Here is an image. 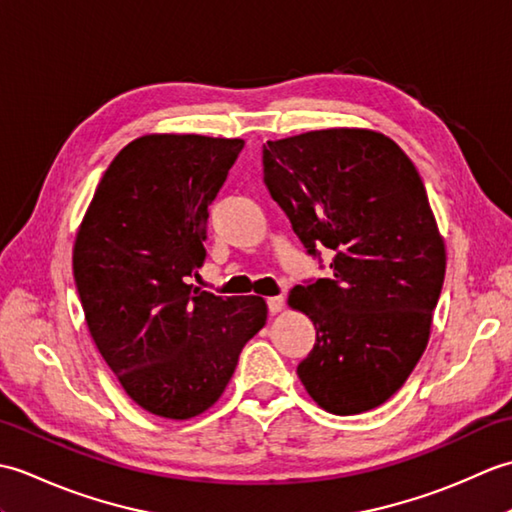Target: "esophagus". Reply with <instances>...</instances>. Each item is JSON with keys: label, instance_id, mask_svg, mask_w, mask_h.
Listing matches in <instances>:
<instances>
[{"label": "esophagus", "instance_id": "esophagus-1", "mask_svg": "<svg viewBox=\"0 0 512 512\" xmlns=\"http://www.w3.org/2000/svg\"><path fill=\"white\" fill-rule=\"evenodd\" d=\"M281 310H284V297H270L268 299V312L270 314H277V312H281Z\"/></svg>", "mask_w": 512, "mask_h": 512}]
</instances>
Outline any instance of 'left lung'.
I'll return each mask as SVG.
<instances>
[{
  "instance_id": "obj_1",
  "label": "left lung",
  "mask_w": 512,
  "mask_h": 512,
  "mask_svg": "<svg viewBox=\"0 0 512 512\" xmlns=\"http://www.w3.org/2000/svg\"><path fill=\"white\" fill-rule=\"evenodd\" d=\"M264 182L308 255H334L288 295L317 330L303 387L336 416L383 405L429 343L447 270L420 173L385 134L334 127L268 140Z\"/></svg>"
}]
</instances>
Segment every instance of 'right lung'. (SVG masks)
<instances>
[{
	"instance_id": "1",
	"label": "right lung",
	"mask_w": 512,
	"mask_h": 512,
	"mask_svg": "<svg viewBox=\"0 0 512 512\" xmlns=\"http://www.w3.org/2000/svg\"><path fill=\"white\" fill-rule=\"evenodd\" d=\"M242 138L149 134L118 151L76 233L72 268L88 330L127 396L189 420L213 407L242 347L264 328L262 297L189 284L206 220Z\"/></svg>"
}]
</instances>
